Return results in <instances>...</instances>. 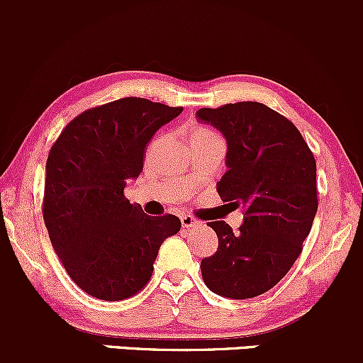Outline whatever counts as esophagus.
Instances as JSON below:
<instances>
[{"instance_id": "obj_1", "label": "esophagus", "mask_w": 363, "mask_h": 363, "mask_svg": "<svg viewBox=\"0 0 363 363\" xmlns=\"http://www.w3.org/2000/svg\"><path fill=\"white\" fill-rule=\"evenodd\" d=\"M181 223H182V227H184V228H194V227H198V225H199L198 220L193 218L191 215L181 216Z\"/></svg>"}]
</instances>
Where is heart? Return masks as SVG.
Segmentation results:
<instances>
[{"instance_id":"heart-1","label":"heart","mask_w":363,"mask_h":363,"mask_svg":"<svg viewBox=\"0 0 363 363\" xmlns=\"http://www.w3.org/2000/svg\"><path fill=\"white\" fill-rule=\"evenodd\" d=\"M206 136H213V133L208 131L205 128H196L193 133V138H206Z\"/></svg>"}]
</instances>
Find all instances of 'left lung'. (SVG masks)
Instances as JSON below:
<instances>
[{"label": "left lung", "instance_id": "left-lung-1", "mask_svg": "<svg viewBox=\"0 0 363 363\" xmlns=\"http://www.w3.org/2000/svg\"><path fill=\"white\" fill-rule=\"evenodd\" d=\"M227 141L222 201L242 205L239 232L210 222L218 249L201 261L206 286L220 297L252 298L273 289L302 252L318 211L315 160L295 124L259 102L199 109Z\"/></svg>", "mask_w": 363, "mask_h": 363}]
</instances>
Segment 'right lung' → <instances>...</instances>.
<instances>
[{
	"instance_id": "right-lung-1",
	"label": "right lung",
	"mask_w": 363,
	"mask_h": 363,
	"mask_svg": "<svg viewBox=\"0 0 363 363\" xmlns=\"http://www.w3.org/2000/svg\"><path fill=\"white\" fill-rule=\"evenodd\" d=\"M182 112L126 97L82 112L61 131L45 164L43 213L57 257L83 291L123 301L150 281L176 215L148 216L124 196L143 170L152 136Z\"/></svg>"
}]
</instances>
